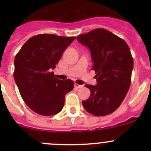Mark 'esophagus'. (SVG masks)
Listing matches in <instances>:
<instances>
[{
  "label": "esophagus",
  "instance_id": "34e87169",
  "mask_svg": "<svg viewBox=\"0 0 151 151\" xmlns=\"http://www.w3.org/2000/svg\"><path fill=\"white\" fill-rule=\"evenodd\" d=\"M74 87H75L76 88H83V85H79L77 84V83H75V84H74Z\"/></svg>",
  "mask_w": 151,
  "mask_h": 151
}]
</instances>
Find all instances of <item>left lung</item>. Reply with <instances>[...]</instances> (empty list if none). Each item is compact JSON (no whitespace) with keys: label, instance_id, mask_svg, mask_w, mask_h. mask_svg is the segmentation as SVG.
<instances>
[{"label":"left lung","instance_id":"obj_1","mask_svg":"<svg viewBox=\"0 0 151 151\" xmlns=\"http://www.w3.org/2000/svg\"><path fill=\"white\" fill-rule=\"evenodd\" d=\"M77 39L88 47L96 74L97 85H85L91 96L83 105L95 116H104L116 110L130 88L134 60L126 42L110 31L97 28Z\"/></svg>","mask_w":151,"mask_h":151}]
</instances>
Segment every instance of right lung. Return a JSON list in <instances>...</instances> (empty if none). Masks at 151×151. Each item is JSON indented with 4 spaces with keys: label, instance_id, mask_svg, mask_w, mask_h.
I'll list each match as a JSON object with an SVG mask.
<instances>
[{
    "label": "right lung",
    "instance_id": "obj_1",
    "mask_svg": "<svg viewBox=\"0 0 151 151\" xmlns=\"http://www.w3.org/2000/svg\"><path fill=\"white\" fill-rule=\"evenodd\" d=\"M75 37L39 34L29 39L14 58V77L22 99L41 115H55L63 109L65 96L74 82L55 78V68L63 52Z\"/></svg>",
    "mask_w": 151,
    "mask_h": 151
}]
</instances>
